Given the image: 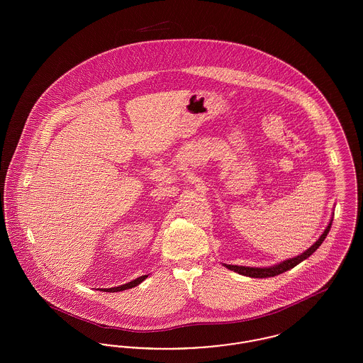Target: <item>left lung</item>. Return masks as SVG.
I'll list each match as a JSON object with an SVG mask.
<instances>
[{
    "label": "left lung",
    "mask_w": 363,
    "mask_h": 363,
    "mask_svg": "<svg viewBox=\"0 0 363 363\" xmlns=\"http://www.w3.org/2000/svg\"><path fill=\"white\" fill-rule=\"evenodd\" d=\"M332 220H333V219H330L329 225H327V228L324 230V233L321 234V237H320L317 241L314 242L308 250H305L303 253H301V255H299V256H296V257L284 259L283 262L277 264V265H274V267H268V268H267V267H265V268H255V267L228 265V264H223V265H225V268H228L230 271L238 272L240 275H243V277H261V279H262V277H277V275H280V274H283V272H286V271L291 269V268H294L295 265H298L299 262H302L303 259L311 257V255H313V253H314V252L321 246V243H323L324 240L327 238L329 230H330V225H332Z\"/></svg>",
    "instance_id": "1"
}]
</instances>
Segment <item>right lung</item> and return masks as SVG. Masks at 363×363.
<instances>
[{"mask_svg": "<svg viewBox=\"0 0 363 363\" xmlns=\"http://www.w3.org/2000/svg\"><path fill=\"white\" fill-rule=\"evenodd\" d=\"M148 277V275H144V277H138V279H135V280H132V281H129V283H126V284H122V286H118V287H113V289H104V291H107V293H117V291H123V290H128V289H132V287H136L138 286L143 280H145Z\"/></svg>", "mask_w": 363, "mask_h": 363, "instance_id": "add662e5", "label": "right lung"}]
</instances>
